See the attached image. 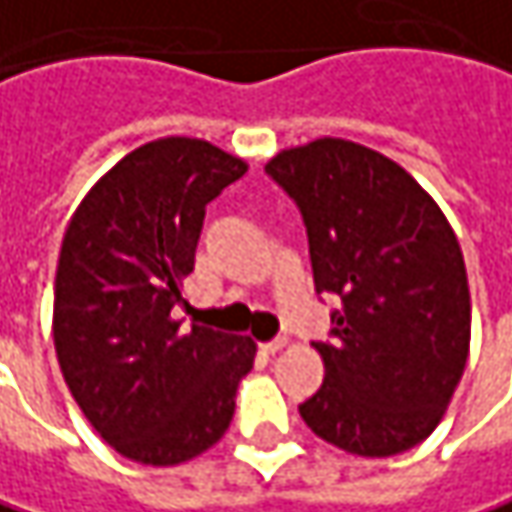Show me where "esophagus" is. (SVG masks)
<instances>
[{
  "mask_svg": "<svg viewBox=\"0 0 512 512\" xmlns=\"http://www.w3.org/2000/svg\"><path fill=\"white\" fill-rule=\"evenodd\" d=\"M287 346V340L284 337H278V340H269V343H260V351L263 354H275V351H281Z\"/></svg>",
  "mask_w": 512,
  "mask_h": 512,
  "instance_id": "obj_1",
  "label": "esophagus"
}]
</instances>
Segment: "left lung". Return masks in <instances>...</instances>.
<instances>
[{
    "mask_svg": "<svg viewBox=\"0 0 512 512\" xmlns=\"http://www.w3.org/2000/svg\"><path fill=\"white\" fill-rule=\"evenodd\" d=\"M266 172L307 225L316 293H337L325 381L304 425L357 457H393L431 437L472 340V299L454 228L387 155L340 137L278 152Z\"/></svg>",
    "mask_w": 512,
    "mask_h": 512,
    "instance_id": "obj_1",
    "label": "left lung"
}]
</instances>
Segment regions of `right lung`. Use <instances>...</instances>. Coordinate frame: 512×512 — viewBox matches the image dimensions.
<instances>
[{
    "mask_svg": "<svg viewBox=\"0 0 512 512\" xmlns=\"http://www.w3.org/2000/svg\"><path fill=\"white\" fill-rule=\"evenodd\" d=\"M249 163L208 140L163 137L114 163L72 213L52 337L96 434L143 466H178L222 440L255 340L172 316L205 208Z\"/></svg>",
    "mask_w": 512,
    "mask_h": 512,
    "instance_id": "right-lung-1",
    "label": "right lung"
}]
</instances>
